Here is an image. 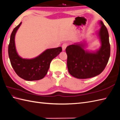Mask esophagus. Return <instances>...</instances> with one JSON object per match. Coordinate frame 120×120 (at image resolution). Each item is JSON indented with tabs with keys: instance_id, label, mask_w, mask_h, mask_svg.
<instances>
[{
	"instance_id": "esophagus-1",
	"label": "esophagus",
	"mask_w": 120,
	"mask_h": 120,
	"mask_svg": "<svg viewBox=\"0 0 120 120\" xmlns=\"http://www.w3.org/2000/svg\"><path fill=\"white\" fill-rule=\"evenodd\" d=\"M68 44L67 43H63V44H62V51H64L65 50V49H66V47L68 46Z\"/></svg>"
}]
</instances>
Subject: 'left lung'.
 Listing matches in <instances>:
<instances>
[{
    "mask_svg": "<svg viewBox=\"0 0 120 120\" xmlns=\"http://www.w3.org/2000/svg\"><path fill=\"white\" fill-rule=\"evenodd\" d=\"M101 29L97 32L101 45L96 51L85 50V42L75 43L66 49L69 73L78 79H87L101 74L109 60L110 46L106 27L99 21Z\"/></svg>",
    "mask_w": 120,
    "mask_h": 120,
    "instance_id": "left-lung-1",
    "label": "left lung"
}]
</instances>
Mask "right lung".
<instances>
[{
  "mask_svg": "<svg viewBox=\"0 0 120 120\" xmlns=\"http://www.w3.org/2000/svg\"><path fill=\"white\" fill-rule=\"evenodd\" d=\"M21 22L13 30L11 35L8 54L14 70L21 78L26 81L43 79L46 75L52 60L62 52V47L47 49L38 56L32 59H24L17 52L15 37Z\"/></svg>",
  "mask_w": 120,
  "mask_h": 120,
  "instance_id": "right-lung-1",
  "label": "right lung"
}]
</instances>
